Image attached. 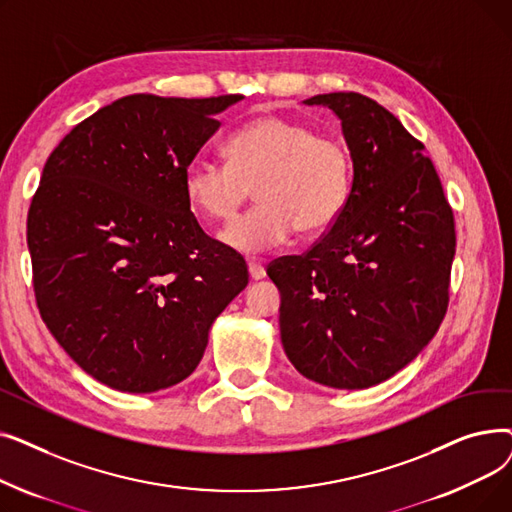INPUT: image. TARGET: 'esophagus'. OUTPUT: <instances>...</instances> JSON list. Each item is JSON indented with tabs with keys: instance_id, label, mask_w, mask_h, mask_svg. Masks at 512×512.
Wrapping results in <instances>:
<instances>
[{
	"instance_id": "esophagus-1",
	"label": "esophagus",
	"mask_w": 512,
	"mask_h": 512,
	"mask_svg": "<svg viewBox=\"0 0 512 512\" xmlns=\"http://www.w3.org/2000/svg\"><path fill=\"white\" fill-rule=\"evenodd\" d=\"M249 276L253 282H259L265 278V267L257 261H249Z\"/></svg>"
}]
</instances>
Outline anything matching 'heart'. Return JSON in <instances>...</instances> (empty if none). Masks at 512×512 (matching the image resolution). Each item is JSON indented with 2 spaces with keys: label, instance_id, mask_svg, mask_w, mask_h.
Returning a JSON list of instances; mask_svg holds the SVG:
<instances>
[{
  "label": "heart",
  "instance_id": "heart-1",
  "mask_svg": "<svg viewBox=\"0 0 512 512\" xmlns=\"http://www.w3.org/2000/svg\"><path fill=\"white\" fill-rule=\"evenodd\" d=\"M346 147L297 120L267 114L242 124L228 141V161L195 157L182 174L184 197L211 220H230L255 186L259 205L222 232L236 253L278 249L301 232L334 226L351 193Z\"/></svg>",
  "mask_w": 512,
  "mask_h": 512
}]
</instances>
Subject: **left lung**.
<instances>
[{
  "mask_svg": "<svg viewBox=\"0 0 512 512\" xmlns=\"http://www.w3.org/2000/svg\"><path fill=\"white\" fill-rule=\"evenodd\" d=\"M340 120L353 161L348 201L303 257L267 267L280 338L307 380L363 390L407 367L438 332L456 234L432 159L386 107L361 93L303 101Z\"/></svg>",
  "mask_w": 512,
  "mask_h": 512,
  "instance_id": "obj_1",
  "label": "left lung"
}]
</instances>
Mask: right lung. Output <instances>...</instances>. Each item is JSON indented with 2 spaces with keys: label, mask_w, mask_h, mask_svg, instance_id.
I'll return each mask as SVG.
<instances>
[{
  "label": "right lung",
  "mask_w": 512,
  "mask_h": 512,
  "mask_svg": "<svg viewBox=\"0 0 512 512\" xmlns=\"http://www.w3.org/2000/svg\"><path fill=\"white\" fill-rule=\"evenodd\" d=\"M245 99L128 95L53 149L26 242L45 326L97 382L147 394L180 384L209 330L249 284L247 263L211 240L182 174Z\"/></svg>",
  "instance_id": "obj_1"
}]
</instances>
